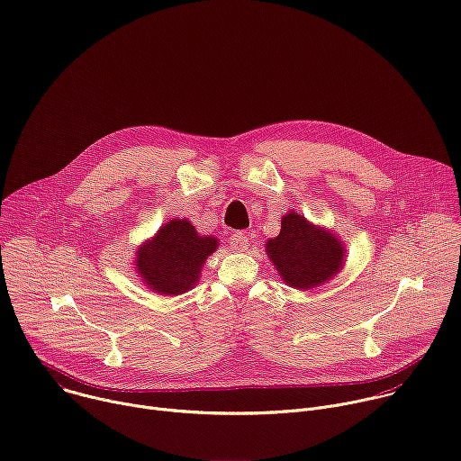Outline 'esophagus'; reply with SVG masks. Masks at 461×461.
Returning a JSON list of instances; mask_svg holds the SVG:
<instances>
[{
  "label": "esophagus",
  "mask_w": 461,
  "mask_h": 461,
  "mask_svg": "<svg viewBox=\"0 0 461 461\" xmlns=\"http://www.w3.org/2000/svg\"><path fill=\"white\" fill-rule=\"evenodd\" d=\"M230 244H231V249H233V251H248V248H249V239H248L244 233L239 231V233L231 235Z\"/></svg>",
  "instance_id": "1"
}]
</instances>
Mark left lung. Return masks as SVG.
Returning a JSON list of instances; mask_svg holds the SVG:
<instances>
[{"instance_id":"1","label":"left lung","mask_w":461,"mask_h":461,"mask_svg":"<svg viewBox=\"0 0 461 461\" xmlns=\"http://www.w3.org/2000/svg\"><path fill=\"white\" fill-rule=\"evenodd\" d=\"M267 253L283 283L295 290L322 286L347 262L345 242L332 230L312 224L294 210L281 219V233L268 239Z\"/></svg>"}]
</instances>
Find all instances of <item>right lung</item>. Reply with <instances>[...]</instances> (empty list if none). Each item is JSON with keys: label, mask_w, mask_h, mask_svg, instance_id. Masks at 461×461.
<instances>
[{"label": "right lung", "mask_w": 461, "mask_h": 461, "mask_svg": "<svg viewBox=\"0 0 461 461\" xmlns=\"http://www.w3.org/2000/svg\"><path fill=\"white\" fill-rule=\"evenodd\" d=\"M217 248V237L199 235L187 219H171L137 248L133 267L155 294L180 295L201 281L204 262Z\"/></svg>", "instance_id": "obj_1"}]
</instances>
